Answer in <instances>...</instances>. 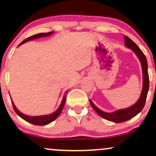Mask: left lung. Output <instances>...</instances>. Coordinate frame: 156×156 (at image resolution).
I'll use <instances>...</instances> for the list:
<instances>
[{"mask_svg": "<svg viewBox=\"0 0 156 156\" xmlns=\"http://www.w3.org/2000/svg\"><path fill=\"white\" fill-rule=\"evenodd\" d=\"M125 44L127 48H130L132 51H134V53L136 54L139 60L140 61L141 65H142L143 69V89L141 92L140 98L137 100V102L133 105V106L122 110H118L113 112H105L100 110L98 108H97L94 103L92 102V100H90V105L96 112L102 117L105 120H108L112 122L119 123L125 121H127L130 119L134 118L135 116L140 112L144 108L145 101H146L147 94L149 90V76L148 72H147V62L146 57L145 54L143 53L140 48L137 46V44L133 42L130 38L127 37V36H125Z\"/></svg>", "mask_w": 156, "mask_h": 156, "instance_id": "8db88e82", "label": "left lung"}]
</instances>
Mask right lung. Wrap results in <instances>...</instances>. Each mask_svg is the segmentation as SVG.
Masks as SVG:
<instances>
[{"instance_id": "1", "label": "right lung", "mask_w": 156, "mask_h": 156, "mask_svg": "<svg viewBox=\"0 0 156 156\" xmlns=\"http://www.w3.org/2000/svg\"><path fill=\"white\" fill-rule=\"evenodd\" d=\"M53 32L54 31L48 32V33H41V34H35V35H34L32 36H30V37L26 38L25 40H23V41L19 44V46H21V44L26 43V42H27L29 41H31V40L36 39V38H40V37H45V36H48L51 35V34H53ZM66 92L64 94L63 99H62V102H61L58 108L55 111V112L51 113V114H49V115H41V116H28V115H24V114H23V113H21V112H20V111L18 110V109L16 108L15 105H14V103L12 100H11V102H12V105H13V110L16 112V114L19 115V116L21 117L22 119H23L24 120L27 121V122L31 123V124L36 125H46L49 124V123H51V122H53L54 120H55L58 117V115H60L62 109H63V108H64V104H65Z\"/></svg>"}]
</instances>
